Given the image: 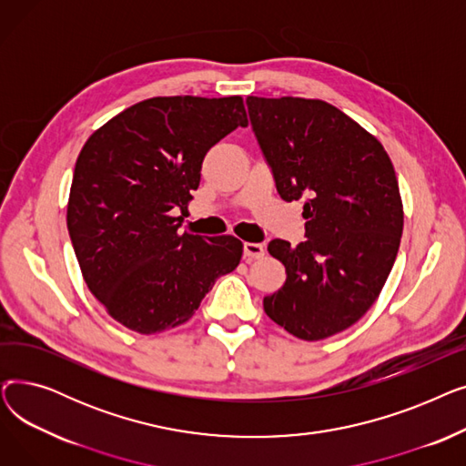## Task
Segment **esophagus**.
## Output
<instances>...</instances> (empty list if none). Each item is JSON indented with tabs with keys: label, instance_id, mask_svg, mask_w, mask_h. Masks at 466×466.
<instances>
[{
	"label": "esophagus",
	"instance_id": "34e87169",
	"mask_svg": "<svg viewBox=\"0 0 466 466\" xmlns=\"http://www.w3.org/2000/svg\"><path fill=\"white\" fill-rule=\"evenodd\" d=\"M262 257H264V246H262V243H251V241L243 243V258H246V260H257V258H262Z\"/></svg>",
	"mask_w": 466,
	"mask_h": 466
}]
</instances>
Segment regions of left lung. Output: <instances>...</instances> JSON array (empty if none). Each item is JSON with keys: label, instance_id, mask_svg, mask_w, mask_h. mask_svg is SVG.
Segmentation results:
<instances>
[{"label": "left lung", "instance_id": "obj_1", "mask_svg": "<svg viewBox=\"0 0 466 466\" xmlns=\"http://www.w3.org/2000/svg\"><path fill=\"white\" fill-rule=\"evenodd\" d=\"M246 104L279 196L302 198L306 218L297 248L268 243L287 278L264 311L300 339L329 338L370 309L395 264L404 225L395 167L374 136L327 102Z\"/></svg>", "mask_w": 466, "mask_h": 466}]
</instances>
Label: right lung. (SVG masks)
<instances>
[{
	"label": "right lung",
	"mask_w": 466,
	"mask_h": 466,
	"mask_svg": "<svg viewBox=\"0 0 466 466\" xmlns=\"http://www.w3.org/2000/svg\"><path fill=\"white\" fill-rule=\"evenodd\" d=\"M248 127L239 96L143 100L96 130L73 171L67 230L83 278L139 334L183 325L239 264L234 236L179 234L211 147Z\"/></svg>",
	"instance_id": "obj_1"
}]
</instances>
